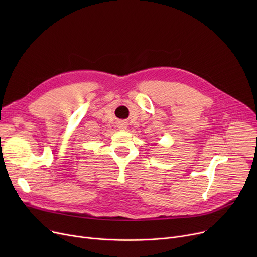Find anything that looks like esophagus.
Listing matches in <instances>:
<instances>
[{
    "instance_id": "obj_1",
    "label": "esophagus",
    "mask_w": 257,
    "mask_h": 257,
    "mask_svg": "<svg viewBox=\"0 0 257 257\" xmlns=\"http://www.w3.org/2000/svg\"><path fill=\"white\" fill-rule=\"evenodd\" d=\"M118 128L119 129H126L127 125H126V123H123V121H120V123L118 124Z\"/></svg>"
}]
</instances>
